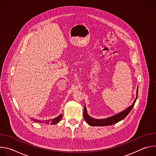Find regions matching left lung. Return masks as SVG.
<instances>
[{"mask_svg":"<svg viewBox=\"0 0 156 156\" xmlns=\"http://www.w3.org/2000/svg\"><path fill=\"white\" fill-rule=\"evenodd\" d=\"M138 86L137 87V90H136V99H135L134 102H133V104L127 107L126 109L122 111V112L115 114L112 116L108 117L105 119H94L91 117L87 113V110L86 108V105L84 107V113H83V117L84 120H86V123L92 126H108V125H112L113 124L117 123V122L121 121L123 119H125L127 115L130 112V111L133 108V106H134L135 102L137 99L138 97Z\"/></svg>","mask_w":156,"mask_h":156,"instance_id":"1","label":"left lung"}]
</instances>
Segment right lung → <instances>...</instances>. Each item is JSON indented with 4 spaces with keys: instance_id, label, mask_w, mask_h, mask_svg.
Segmentation results:
<instances>
[{
    "instance_id": "1",
    "label": "right lung",
    "mask_w": 156,
    "mask_h": 156,
    "mask_svg": "<svg viewBox=\"0 0 156 156\" xmlns=\"http://www.w3.org/2000/svg\"><path fill=\"white\" fill-rule=\"evenodd\" d=\"M62 118V114H60L58 117L53 119H49V120H36V119H31V120H33L35 122H38V123H46V124H51V125H55L58 122L60 121V120Z\"/></svg>"
}]
</instances>
